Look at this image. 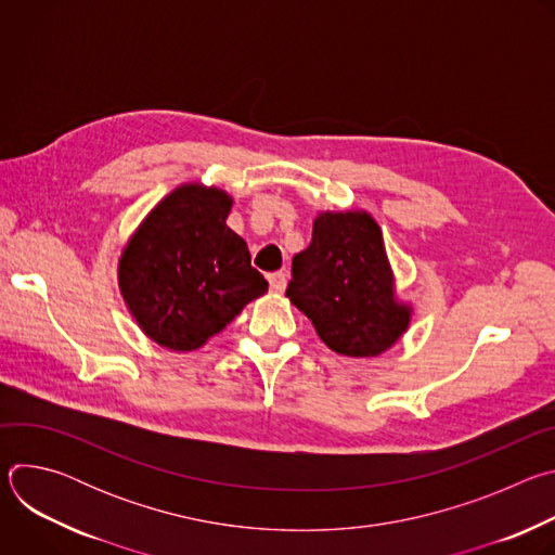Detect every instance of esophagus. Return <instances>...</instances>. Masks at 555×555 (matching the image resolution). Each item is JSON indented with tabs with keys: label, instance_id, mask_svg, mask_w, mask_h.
I'll return each mask as SVG.
<instances>
[{
	"label": "esophagus",
	"instance_id": "obj_1",
	"mask_svg": "<svg viewBox=\"0 0 555 555\" xmlns=\"http://www.w3.org/2000/svg\"><path fill=\"white\" fill-rule=\"evenodd\" d=\"M268 281H270V289L276 292V294H281V292L285 289V285H287V274H285V272H272V274L268 276Z\"/></svg>",
	"mask_w": 555,
	"mask_h": 555
}]
</instances>
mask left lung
Here are the masks:
<instances>
[{
	"label": "left lung",
	"mask_w": 555,
	"mask_h": 555,
	"mask_svg": "<svg viewBox=\"0 0 555 555\" xmlns=\"http://www.w3.org/2000/svg\"><path fill=\"white\" fill-rule=\"evenodd\" d=\"M285 296L336 353L373 358L400 340L411 307L395 300L382 230L369 212H321L294 257Z\"/></svg>",
	"instance_id": "left-lung-1"
}]
</instances>
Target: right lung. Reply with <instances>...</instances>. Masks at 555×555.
<instances>
[{
	"instance_id": "1",
	"label": "right lung",
	"mask_w": 555,
	"mask_h": 555,
	"mask_svg": "<svg viewBox=\"0 0 555 555\" xmlns=\"http://www.w3.org/2000/svg\"><path fill=\"white\" fill-rule=\"evenodd\" d=\"M230 206L219 189L184 184L129 240L118 263L120 292L157 345L193 351L268 292L246 242L225 225Z\"/></svg>"
}]
</instances>
